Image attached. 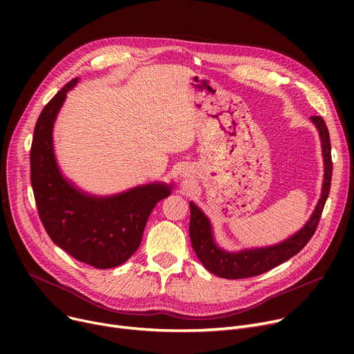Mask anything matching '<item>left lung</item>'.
<instances>
[{
    "label": "left lung",
    "mask_w": 354,
    "mask_h": 354,
    "mask_svg": "<svg viewBox=\"0 0 354 354\" xmlns=\"http://www.w3.org/2000/svg\"><path fill=\"white\" fill-rule=\"evenodd\" d=\"M310 120L317 127V132L322 140V152L324 160V179L322 187L320 199L315 205L311 216L306 222V225L292 234L290 238L281 241L280 244L258 247V248H245L241 251H227L221 248L214 236L212 224L209 218L202 212V209L189 202L191 207V222H189V236L192 248L201 261L209 272L216 277L227 278V280H238V278L255 277L263 272L272 270L274 267L283 264L287 259L299 254L311 239L313 234L317 228L324 203L330 192V182L333 172L331 162V146L327 126L320 116H311Z\"/></svg>",
    "instance_id": "1"
}]
</instances>
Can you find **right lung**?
<instances>
[{"instance_id":"add662e5","label":"right lung","mask_w":354,"mask_h":354,"mask_svg":"<svg viewBox=\"0 0 354 354\" xmlns=\"http://www.w3.org/2000/svg\"><path fill=\"white\" fill-rule=\"evenodd\" d=\"M67 83L43 109L34 127L30 152L31 185L43 225L53 243L79 261L106 270L122 266L139 248L149 215L171 195L174 183L151 182L97 196L67 179L55 159L53 130L67 93Z\"/></svg>"}]
</instances>
